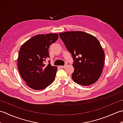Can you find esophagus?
Instances as JSON below:
<instances>
[{
	"instance_id": "34e87169",
	"label": "esophagus",
	"mask_w": 123,
	"mask_h": 123,
	"mask_svg": "<svg viewBox=\"0 0 123 123\" xmlns=\"http://www.w3.org/2000/svg\"><path fill=\"white\" fill-rule=\"evenodd\" d=\"M67 66V64H65L64 66H61V68H66Z\"/></svg>"
}]
</instances>
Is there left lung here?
Returning a JSON list of instances; mask_svg holds the SVG:
<instances>
[{
	"mask_svg": "<svg viewBox=\"0 0 123 123\" xmlns=\"http://www.w3.org/2000/svg\"><path fill=\"white\" fill-rule=\"evenodd\" d=\"M59 35L74 59L73 80L85 86L95 83L102 74L105 62V53L99 41L82 31H69Z\"/></svg>",
	"mask_w": 123,
	"mask_h": 123,
	"instance_id": "obj_1",
	"label": "left lung"
}]
</instances>
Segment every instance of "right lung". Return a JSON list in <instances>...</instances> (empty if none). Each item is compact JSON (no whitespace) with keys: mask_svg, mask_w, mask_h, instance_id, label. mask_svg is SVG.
<instances>
[{"mask_svg":"<svg viewBox=\"0 0 123 123\" xmlns=\"http://www.w3.org/2000/svg\"><path fill=\"white\" fill-rule=\"evenodd\" d=\"M59 38L57 33L38 34L30 38L20 47L17 65L19 74L30 88L42 90L53 82L57 68L51 66L49 48Z\"/></svg>","mask_w":123,"mask_h":123,"instance_id":"right-lung-1","label":"right lung"}]
</instances>
